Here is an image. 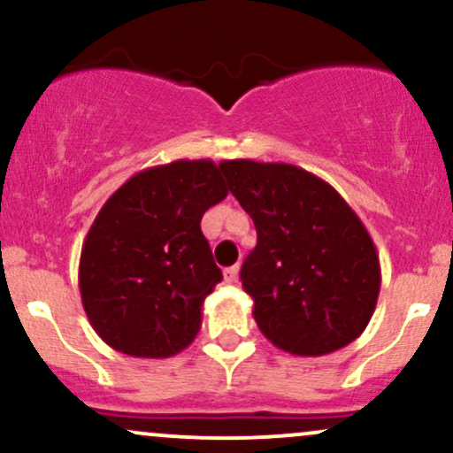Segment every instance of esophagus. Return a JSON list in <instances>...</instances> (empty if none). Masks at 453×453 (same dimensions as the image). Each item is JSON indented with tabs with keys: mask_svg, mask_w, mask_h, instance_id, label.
Returning <instances> with one entry per match:
<instances>
[{
	"mask_svg": "<svg viewBox=\"0 0 453 453\" xmlns=\"http://www.w3.org/2000/svg\"><path fill=\"white\" fill-rule=\"evenodd\" d=\"M238 273H241V266H238V264H234V266L226 268V273H223V279H226V283H236Z\"/></svg>",
	"mask_w": 453,
	"mask_h": 453,
	"instance_id": "esophagus-1",
	"label": "esophagus"
}]
</instances>
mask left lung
<instances>
[{
	"mask_svg": "<svg viewBox=\"0 0 453 453\" xmlns=\"http://www.w3.org/2000/svg\"><path fill=\"white\" fill-rule=\"evenodd\" d=\"M221 170L257 230L241 280L262 334L303 357L356 341L381 288L379 253L360 217L298 165L226 159Z\"/></svg>",
	"mask_w": 453,
	"mask_h": 453,
	"instance_id": "left-lung-1",
	"label": "left lung"
}]
</instances>
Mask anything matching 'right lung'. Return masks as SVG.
Segmentation results:
<instances>
[{
    "label": "right lung",
    "mask_w": 453,
    "mask_h": 453,
    "mask_svg": "<svg viewBox=\"0 0 453 453\" xmlns=\"http://www.w3.org/2000/svg\"><path fill=\"white\" fill-rule=\"evenodd\" d=\"M226 196L221 164L176 159L134 174L108 197L78 266L82 306L106 345L170 357L194 342L204 298L223 279L200 221Z\"/></svg>",
    "instance_id": "1"
}]
</instances>
